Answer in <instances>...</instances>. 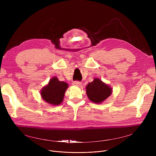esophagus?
Segmentation results:
<instances>
[{"mask_svg": "<svg viewBox=\"0 0 156 156\" xmlns=\"http://www.w3.org/2000/svg\"><path fill=\"white\" fill-rule=\"evenodd\" d=\"M73 85H75V86H76V87H81V83L80 82V81H74Z\"/></svg>", "mask_w": 156, "mask_h": 156, "instance_id": "34e87169", "label": "esophagus"}]
</instances>
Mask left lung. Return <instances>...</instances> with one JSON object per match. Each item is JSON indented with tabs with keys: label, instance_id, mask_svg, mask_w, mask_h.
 Instances as JSON below:
<instances>
[{
	"label": "left lung",
	"instance_id": "8db88e82",
	"mask_svg": "<svg viewBox=\"0 0 156 156\" xmlns=\"http://www.w3.org/2000/svg\"><path fill=\"white\" fill-rule=\"evenodd\" d=\"M112 89L99 78H94L86 87L88 99L96 104H101L112 94Z\"/></svg>",
	"mask_w": 156,
	"mask_h": 156
}]
</instances>
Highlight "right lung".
<instances>
[{
  "mask_svg": "<svg viewBox=\"0 0 156 156\" xmlns=\"http://www.w3.org/2000/svg\"><path fill=\"white\" fill-rule=\"evenodd\" d=\"M68 87V84L60 81L57 77H53L48 83L41 90L40 95L48 104L58 105L63 101L64 94Z\"/></svg>",
  "mask_w": 156,
  "mask_h": 156,
  "instance_id": "1",
  "label": "right lung"
}]
</instances>
